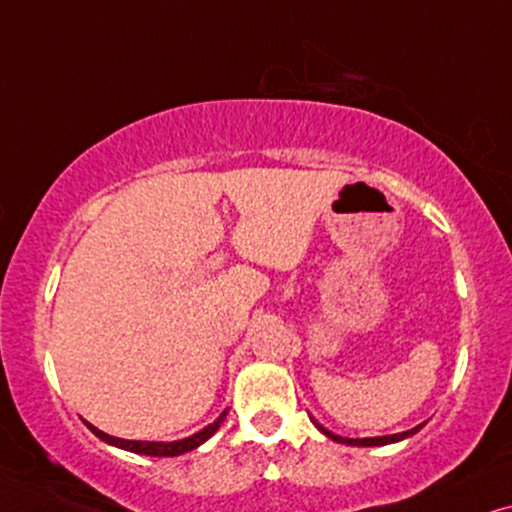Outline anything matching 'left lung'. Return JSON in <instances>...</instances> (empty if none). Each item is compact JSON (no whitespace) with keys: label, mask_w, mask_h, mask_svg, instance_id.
Wrapping results in <instances>:
<instances>
[{"label":"left lung","mask_w":512,"mask_h":512,"mask_svg":"<svg viewBox=\"0 0 512 512\" xmlns=\"http://www.w3.org/2000/svg\"><path fill=\"white\" fill-rule=\"evenodd\" d=\"M318 426V424H316ZM424 426V424H421ZM421 426H417V428H412V431H403V433H395V435H381V438H363V440H346V438H339V435H335V433H330V431H325L323 426H318V431H323L327 438H332V440H337V442H346V445H358V447H377V445H391V442H398V440H405V438H410V435H414L419 431Z\"/></svg>","instance_id":"left-lung-1"}]
</instances>
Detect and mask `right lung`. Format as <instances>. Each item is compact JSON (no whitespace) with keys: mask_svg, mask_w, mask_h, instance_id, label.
Returning <instances> with one entry per match:
<instances>
[{"mask_svg":"<svg viewBox=\"0 0 512 512\" xmlns=\"http://www.w3.org/2000/svg\"><path fill=\"white\" fill-rule=\"evenodd\" d=\"M224 417H227V412H222V417L213 421V424L203 428V431L194 433L192 438H185V440H177V442H142V440H121V438H114V435H107L98 431V428L91 426L86 421V426L91 428V431L98 435L100 440L109 442V445L114 447H121V449H128V452H135V454H147V456H180L185 452H192V449H196L199 445H203L210 435H213L217 428H220V424L224 421Z\"/></svg>","mask_w":512,"mask_h":512,"instance_id":"add662e5","label":"right lung"}]
</instances>
